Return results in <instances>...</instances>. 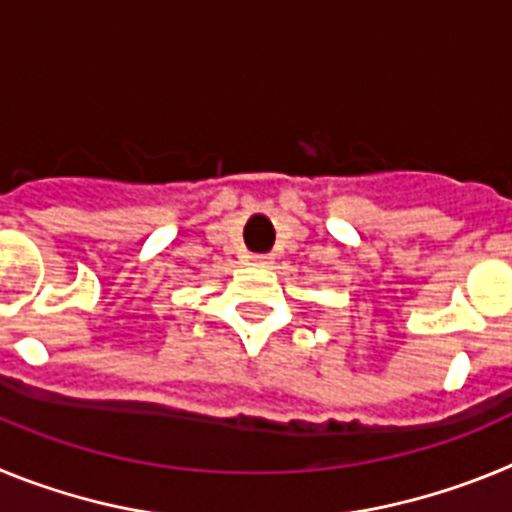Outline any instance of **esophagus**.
<instances>
[{"label":"esophagus","mask_w":512,"mask_h":512,"mask_svg":"<svg viewBox=\"0 0 512 512\" xmlns=\"http://www.w3.org/2000/svg\"><path fill=\"white\" fill-rule=\"evenodd\" d=\"M251 261L253 266H271L274 264V256H269V253H259V256H251Z\"/></svg>","instance_id":"esophagus-1"}]
</instances>
